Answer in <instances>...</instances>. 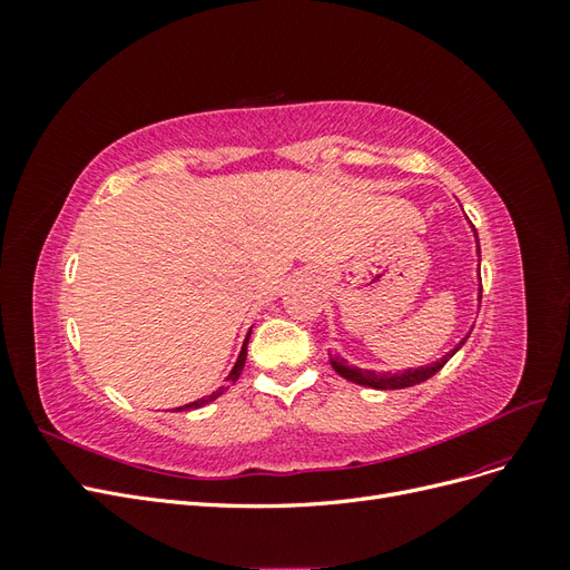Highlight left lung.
Wrapping results in <instances>:
<instances>
[{"label":"left lung","mask_w":570,"mask_h":570,"mask_svg":"<svg viewBox=\"0 0 570 570\" xmlns=\"http://www.w3.org/2000/svg\"><path fill=\"white\" fill-rule=\"evenodd\" d=\"M475 233V230H473ZM475 245H478V254H480V243H478V233H475ZM480 266V264H478ZM478 299H482V285L478 287ZM473 331V327H471ZM471 331L465 333V337L456 344V347L452 352H446L442 358L433 361V364L428 366H419V368H406V371H400V373H390V371H368V368H356V366H350L347 358L342 356H331V366L335 368V373H340L344 381L350 383H356V385H364V387H373V390H404V387H411V385H421L425 383L428 377H433L446 361H450L461 347L463 342L471 337Z\"/></svg>","instance_id":"left-lung-1"}]
</instances>
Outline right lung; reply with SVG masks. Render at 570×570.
Instances as JSON below:
<instances>
[{"instance_id":"add662e5","label":"right lung","mask_w":570,"mask_h":570,"mask_svg":"<svg viewBox=\"0 0 570 570\" xmlns=\"http://www.w3.org/2000/svg\"><path fill=\"white\" fill-rule=\"evenodd\" d=\"M249 335H252V331L247 333V337H245V342H243V350H239V356H237V361H235V366H233V371L228 373V385H233L237 377H239V373H243V368H245V361H247V342H249ZM228 385L226 387H218L216 392H212V394H206V396H202V400H197V402H189V404H185V406H178V411H189V409H199V406H206V404H212L214 400H218V396L228 390Z\"/></svg>"}]
</instances>
